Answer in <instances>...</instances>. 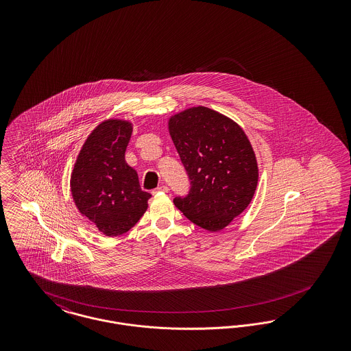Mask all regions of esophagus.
Segmentation results:
<instances>
[{
  "mask_svg": "<svg viewBox=\"0 0 351 351\" xmlns=\"http://www.w3.org/2000/svg\"><path fill=\"white\" fill-rule=\"evenodd\" d=\"M168 191V186L167 185H160V186H158L152 193H158V192H163V193H167Z\"/></svg>",
  "mask_w": 351,
  "mask_h": 351,
  "instance_id": "esophagus-1",
  "label": "esophagus"
}]
</instances>
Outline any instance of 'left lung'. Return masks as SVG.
<instances>
[{
  "label": "left lung",
  "mask_w": 351,
  "mask_h": 351,
  "mask_svg": "<svg viewBox=\"0 0 351 351\" xmlns=\"http://www.w3.org/2000/svg\"><path fill=\"white\" fill-rule=\"evenodd\" d=\"M168 132L191 180L173 204L208 232L226 228L250 204L259 169L242 128L216 110L193 106L168 119Z\"/></svg>",
  "instance_id": "obj_1"
}]
</instances>
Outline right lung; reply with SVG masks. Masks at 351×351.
Wrapping results in <instances>:
<instances>
[{
  "label": "right lung",
  "instance_id": "add662e5",
  "mask_svg": "<svg viewBox=\"0 0 351 351\" xmlns=\"http://www.w3.org/2000/svg\"><path fill=\"white\" fill-rule=\"evenodd\" d=\"M133 123L106 119L89 134L71 173V192L79 212L101 233L129 232L147 210L149 192L125 160Z\"/></svg>",
  "mask_w": 351,
  "mask_h": 351
}]
</instances>
